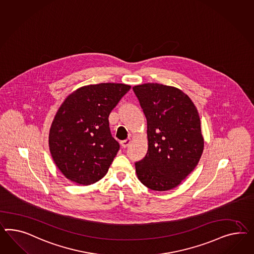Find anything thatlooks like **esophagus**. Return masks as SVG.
I'll use <instances>...</instances> for the list:
<instances>
[{
  "instance_id": "34e87169",
  "label": "esophagus",
  "mask_w": 254,
  "mask_h": 254,
  "mask_svg": "<svg viewBox=\"0 0 254 254\" xmlns=\"http://www.w3.org/2000/svg\"><path fill=\"white\" fill-rule=\"evenodd\" d=\"M131 139L130 138H127V139H125V140H122L121 142H120V144L122 146V148H127L128 145L130 144Z\"/></svg>"
}]
</instances>
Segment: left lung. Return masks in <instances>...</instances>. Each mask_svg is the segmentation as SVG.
Listing matches in <instances>:
<instances>
[{
  "mask_svg": "<svg viewBox=\"0 0 254 254\" xmlns=\"http://www.w3.org/2000/svg\"><path fill=\"white\" fill-rule=\"evenodd\" d=\"M147 119L148 151L135 163L137 179L152 190L179 186L199 163L204 141L199 113L180 89L158 83L133 87Z\"/></svg>",
  "mask_w": 254,
  "mask_h": 254,
  "instance_id": "obj_1",
  "label": "left lung"
}]
</instances>
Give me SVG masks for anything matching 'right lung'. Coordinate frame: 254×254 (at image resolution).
Here are the masks:
<instances>
[{
  "label": "right lung",
  "instance_id": "add662e5",
  "mask_svg": "<svg viewBox=\"0 0 254 254\" xmlns=\"http://www.w3.org/2000/svg\"><path fill=\"white\" fill-rule=\"evenodd\" d=\"M130 88L119 83L89 85L62 103L50 129L49 146L66 179L89 185L106 175L120 147L111 134L108 117Z\"/></svg>",
  "mask_w": 254,
  "mask_h": 254
}]
</instances>
